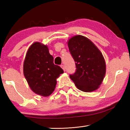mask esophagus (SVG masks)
Instances as JSON below:
<instances>
[{"mask_svg": "<svg viewBox=\"0 0 130 130\" xmlns=\"http://www.w3.org/2000/svg\"><path fill=\"white\" fill-rule=\"evenodd\" d=\"M61 68H62V69L63 70V71H65V65H61Z\"/></svg>", "mask_w": 130, "mask_h": 130, "instance_id": "34e87169", "label": "esophagus"}]
</instances>
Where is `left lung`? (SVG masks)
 I'll return each instance as SVG.
<instances>
[{
    "mask_svg": "<svg viewBox=\"0 0 130 130\" xmlns=\"http://www.w3.org/2000/svg\"><path fill=\"white\" fill-rule=\"evenodd\" d=\"M76 63V72L70 75L80 91L91 92L100 87L106 72L105 60L100 50L87 37L77 35L68 41Z\"/></svg>",
    "mask_w": 130,
    "mask_h": 130,
    "instance_id": "8db88e82",
    "label": "left lung"
}]
</instances>
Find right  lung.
<instances>
[{"mask_svg":"<svg viewBox=\"0 0 130 130\" xmlns=\"http://www.w3.org/2000/svg\"><path fill=\"white\" fill-rule=\"evenodd\" d=\"M53 61L47 45L36 42L28 48L24 60L23 74L35 93L47 97L53 92L57 78L63 73Z\"/></svg>","mask_w":130,"mask_h":130,"instance_id":"1","label":"right lung"}]
</instances>
